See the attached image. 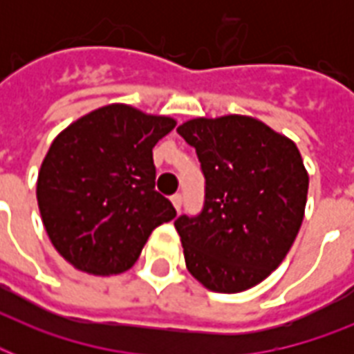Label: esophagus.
I'll use <instances>...</instances> for the list:
<instances>
[{
    "label": "esophagus",
    "mask_w": 354,
    "mask_h": 354,
    "mask_svg": "<svg viewBox=\"0 0 354 354\" xmlns=\"http://www.w3.org/2000/svg\"><path fill=\"white\" fill-rule=\"evenodd\" d=\"M171 202H172V205H174V209H176V211L182 209V194H180V193L172 194Z\"/></svg>",
    "instance_id": "esophagus-1"
}]
</instances>
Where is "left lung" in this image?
I'll list each match as a JSON object with an SVG mask.
<instances>
[{
  "mask_svg": "<svg viewBox=\"0 0 354 354\" xmlns=\"http://www.w3.org/2000/svg\"><path fill=\"white\" fill-rule=\"evenodd\" d=\"M176 132L205 176L198 216L174 222L189 274L207 290L259 285L290 252L305 216L308 172L296 143L250 115L196 118Z\"/></svg>",
  "mask_w": 354,
  "mask_h": 354,
  "instance_id": "obj_1",
  "label": "left lung"
}]
</instances>
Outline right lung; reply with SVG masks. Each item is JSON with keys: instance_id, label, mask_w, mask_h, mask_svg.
<instances>
[{"instance_id": "right-lung-1", "label": "right lung", "mask_w": 354, "mask_h": 354, "mask_svg": "<svg viewBox=\"0 0 354 354\" xmlns=\"http://www.w3.org/2000/svg\"><path fill=\"white\" fill-rule=\"evenodd\" d=\"M176 119L108 104L53 139L41 161L36 200L47 236L80 272L132 268L150 233L176 209L154 189L152 149Z\"/></svg>"}]
</instances>
